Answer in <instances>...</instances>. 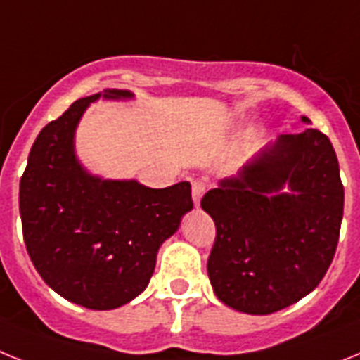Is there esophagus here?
I'll return each instance as SVG.
<instances>
[{
    "label": "esophagus",
    "instance_id": "34e87169",
    "mask_svg": "<svg viewBox=\"0 0 360 360\" xmlns=\"http://www.w3.org/2000/svg\"><path fill=\"white\" fill-rule=\"evenodd\" d=\"M205 190H207V185H205L203 181H194V183H192V199H194L195 207H198L201 198H203Z\"/></svg>",
    "mask_w": 360,
    "mask_h": 360
}]
</instances>
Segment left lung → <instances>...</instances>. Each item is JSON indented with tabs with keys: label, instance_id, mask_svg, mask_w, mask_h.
<instances>
[{
	"label": "left lung",
	"instance_id": "left-lung-1",
	"mask_svg": "<svg viewBox=\"0 0 360 360\" xmlns=\"http://www.w3.org/2000/svg\"><path fill=\"white\" fill-rule=\"evenodd\" d=\"M201 207L216 223L207 264L216 297L249 315L291 306L319 285L339 243L344 186L333 144L315 128L280 135Z\"/></svg>",
	"mask_w": 360,
	"mask_h": 360
}]
</instances>
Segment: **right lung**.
<instances>
[{"mask_svg":"<svg viewBox=\"0 0 360 360\" xmlns=\"http://www.w3.org/2000/svg\"><path fill=\"white\" fill-rule=\"evenodd\" d=\"M101 96L72 102L36 137L20 181L23 240L36 271L60 297L87 309H115L146 289L157 250L194 208L188 181L148 188L87 174L75 129ZM108 89L104 98H131Z\"/></svg>","mask_w":360,"mask_h":360,"instance_id":"add662e5","label":"right lung"}]
</instances>
